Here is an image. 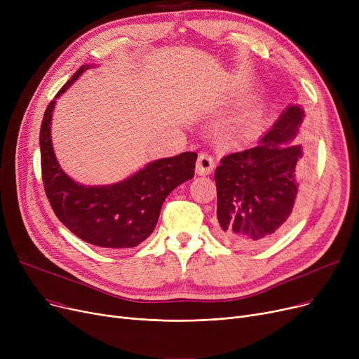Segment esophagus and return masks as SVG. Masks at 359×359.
Here are the masks:
<instances>
[{
    "mask_svg": "<svg viewBox=\"0 0 359 359\" xmlns=\"http://www.w3.org/2000/svg\"><path fill=\"white\" fill-rule=\"evenodd\" d=\"M215 168V160L214 157L208 156V154H199L198 157V161H196V173L201 175V176H205V175H210L212 173V170Z\"/></svg>",
    "mask_w": 359,
    "mask_h": 359,
    "instance_id": "1",
    "label": "esophagus"
}]
</instances>
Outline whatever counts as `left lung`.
<instances>
[{"label": "left lung", "mask_w": 359, "mask_h": 359, "mask_svg": "<svg viewBox=\"0 0 359 359\" xmlns=\"http://www.w3.org/2000/svg\"><path fill=\"white\" fill-rule=\"evenodd\" d=\"M304 110L282 111L259 144L221 158L215 170L217 225L221 240L244 250L265 248L284 234L303 202L307 160L291 145Z\"/></svg>", "instance_id": "obj_1"}]
</instances>
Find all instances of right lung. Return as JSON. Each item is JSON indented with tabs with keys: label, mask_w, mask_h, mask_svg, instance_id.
I'll use <instances>...</instances> for the list:
<instances>
[{
	"label": "right lung",
	"mask_w": 359,
	"mask_h": 359,
	"mask_svg": "<svg viewBox=\"0 0 359 359\" xmlns=\"http://www.w3.org/2000/svg\"><path fill=\"white\" fill-rule=\"evenodd\" d=\"M90 68L83 65L56 94ZM52 100L42 119L39 144L46 198L55 215L79 238L99 249L135 248L154 231L161 205L175 187L195 175L196 153L156 160L134 176L110 186H83L68 177L55 158L50 141Z\"/></svg>",
	"instance_id": "add662e5"
}]
</instances>
